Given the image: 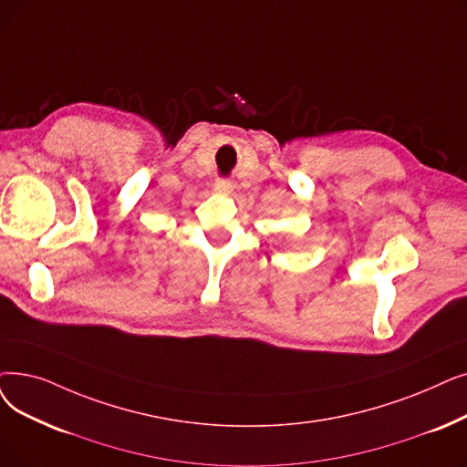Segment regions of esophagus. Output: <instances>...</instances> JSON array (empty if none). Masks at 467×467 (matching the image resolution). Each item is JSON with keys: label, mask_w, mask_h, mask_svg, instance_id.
Masks as SVG:
<instances>
[{"label": "esophagus", "mask_w": 467, "mask_h": 467, "mask_svg": "<svg viewBox=\"0 0 467 467\" xmlns=\"http://www.w3.org/2000/svg\"><path fill=\"white\" fill-rule=\"evenodd\" d=\"M213 189L219 192V194H229L233 191V183L229 179H217L213 183Z\"/></svg>", "instance_id": "esophagus-1"}]
</instances>
